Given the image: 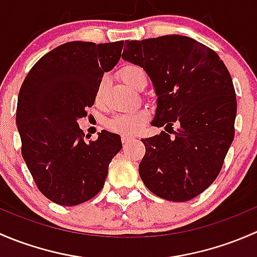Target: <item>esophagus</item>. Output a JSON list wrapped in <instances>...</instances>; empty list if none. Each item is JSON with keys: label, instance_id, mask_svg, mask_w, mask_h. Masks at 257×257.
<instances>
[{"label": "esophagus", "instance_id": "34e87169", "mask_svg": "<svg viewBox=\"0 0 257 257\" xmlns=\"http://www.w3.org/2000/svg\"><path fill=\"white\" fill-rule=\"evenodd\" d=\"M133 137H131V136H121V143L123 144H126V143H129V142L131 141H133Z\"/></svg>", "mask_w": 257, "mask_h": 257}]
</instances>
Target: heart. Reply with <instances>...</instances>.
Here are the masks:
<instances>
[{"mask_svg": "<svg viewBox=\"0 0 257 257\" xmlns=\"http://www.w3.org/2000/svg\"><path fill=\"white\" fill-rule=\"evenodd\" d=\"M144 74V71L138 66H126L120 71V77L126 84L133 87L136 80L139 76ZM103 90H104V83H100L95 92V102L100 103L103 98ZM145 116L147 114L144 112H131V113H121L112 116L107 121V126L109 131L115 132L120 134H134L139 132L143 126Z\"/></svg>", "mask_w": 257, "mask_h": 257, "instance_id": "obj_1", "label": "heart"}]
</instances>
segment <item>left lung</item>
<instances>
[{
	"label": "left lung",
	"instance_id": "8db88e82",
	"mask_svg": "<svg viewBox=\"0 0 257 257\" xmlns=\"http://www.w3.org/2000/svg\"><path fill=\"white\" fill-rule=\"evenodd\" d=\"M124 47L121 58L142 67L154 85L158 98L152 124L175 134L162 132L142 141L145 155L139 175L159 198L194 199L214 183L234 141L231 76L212 49L185 36L126 41Z\"/></svg>",
	"mask_w": 257,
	"mask_h": 257
}]
</instances>
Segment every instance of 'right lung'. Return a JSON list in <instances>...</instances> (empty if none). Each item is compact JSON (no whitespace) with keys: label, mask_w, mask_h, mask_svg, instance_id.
<instances>
[{"label":"right lung","mask_w":257,"mask_h":257,"mask_svg":"<svg viewBox=\"0 0 257 257\" xmlns=\"http://www.w3.org/2000/svg\"><path fill=\"white\" fill-rule=\"evenodd\" d=\"M123 43L67 42L45 54L22 83L16 112L22 157L41 193L59 205L97 195L121 149L120 137L107 131L87 143L77 120L94 104L103 74L119 62Z\"/></svg>","instance_id":"obj_1"}]
</instances>
